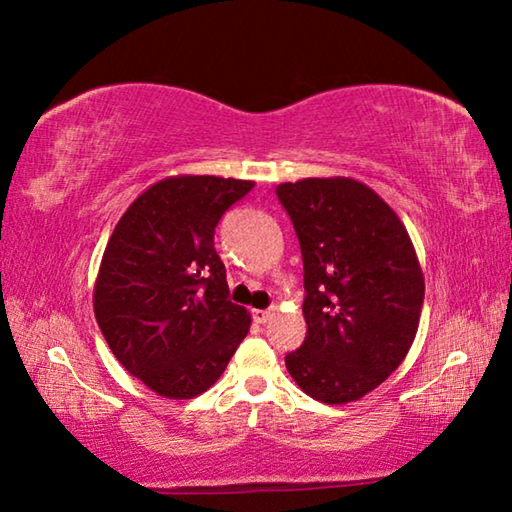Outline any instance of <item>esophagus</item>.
Instances as JSON below:
<instances>
[{"label": "esophagus", "instance_id": "esophagus-1", "mask_svg": "<svg viewBox=\"0 0 512 512\" xmlns=\"http://www.w3.org/2000/svg\"><path fill=\"white\" fill-rule=\"evenodd\" d=\"M268 318H271V311L268 309H253V323L264 325Z\"/></svg>", "mask_w": 512, "mask_h": 512}]
</instances>
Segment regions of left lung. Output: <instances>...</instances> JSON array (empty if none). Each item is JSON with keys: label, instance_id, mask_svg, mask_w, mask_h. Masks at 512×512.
Wrapping results in <instances>:
<instances>
[{"label": "left lung", "instance_id": "left-lung-1", "mask_svg": "<svg viewBox=\"0 0 512 512\" xmlns=\"http://www.w3.org/2000/svg\"><path fill=\"white\" fill-rule=\"evenodd\" d=\"M275 194L305 266L307 336L284 363L318 402L359 400L400 366L418 332L424 277L409 232L352 178H307Z\"/></svg>", "mask_w": 512, "mask_h": 512}]
</instances>
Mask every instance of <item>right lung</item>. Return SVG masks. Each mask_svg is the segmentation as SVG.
<instances>
[{
	"mask_svg": "<svg viewBox=\"0 0 512 512\" xmlns=\"http://www.w3.org/2000/svg\"><path fill=\"white\" fill-rule=\"evenodd\" d=\"M255 183L178 176L121 216L94 284V316L112 354L169 400H192L223 375L250 327L230 300L214 230Z\"/></svg>",
	"mask_w": 512,
	"mask_h": 512,
	"instance_id": "right-lung-1",
	"label": "right lung"
}]
</instances>
